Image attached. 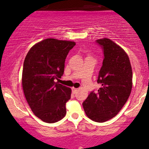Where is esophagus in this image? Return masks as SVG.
<instances>
[{
	"instance_id": "34e87169",
	"label": "esophagus",
	"mask_w": 149,
	"mask_h": 149,
	"mask_svg": "<svg viewBox=\"0 0 149 149\" xmlns=\"http://www.w3.org/2000/svg\"><path fill=\"white\" fill-rule=\"evenodd\" d=\"M78 91V88H72V92H73L74 94H76Z\"/></svg>"
}]
</instances>
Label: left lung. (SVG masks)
<instances>
[{
  "label": "left lung",
  "instance_id": "8db88e82",
  "mask_svg": "<svg viewBox=\"0 0 149 149\" xmlns=\"http://www.w3.org/2000/svg\"><path fill=\"white\" fill-rule=\"evenodd\" d=\"M103 54V65L97 83L98 91H91L83 103L90 119L103 123L118 113L127 101L132 88V69L124 50L109 38L95 40Z\"/></svg>",
  "mask_w": 149,
  "mask_h": 149
}]
</instances>
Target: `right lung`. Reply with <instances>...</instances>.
<instances>
[{"label": "right lung", "mask_w": 149, "mask_h": 149, "mask_svg": "<svg viewBox=\"0 0 149 149\" xmlns=\"http://www.w3.org/2000/svg\"><path fill=\"white\" fill-rule=\"evenodd\" d=\"M76 43L46 38L30 49L23 63L22 86L30 108L46 123L61 120L71 89L55 81L63 74L65 61Z\"/></svg>", "instance_id": "1"}]
</instances>
